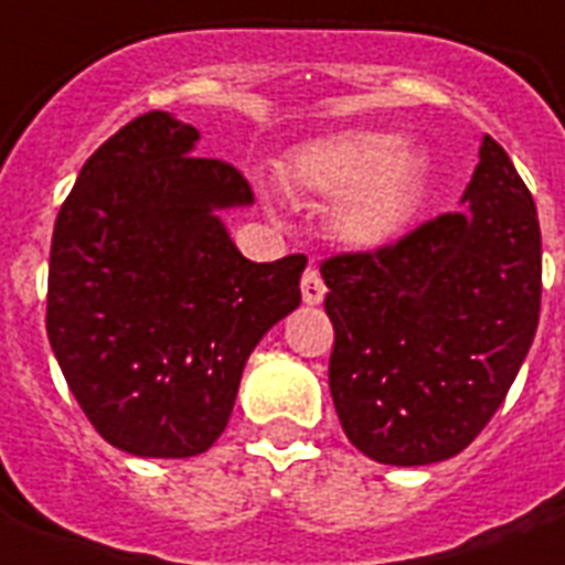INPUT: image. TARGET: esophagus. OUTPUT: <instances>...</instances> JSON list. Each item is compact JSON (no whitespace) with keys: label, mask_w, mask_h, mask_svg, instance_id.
I'll list each match as a JSON object with an SVG mask.
<instances>
[{"label":"esophagus","mask_w":565,"mask_h":565,"mask_svg":"<svg viewBox=\"0 0 565 565\" xmlns=\"http://www.w3.org/2000/svg\"><path fill=\"white\" fill-rule=\"evenodd\" d=\"M322 296H326V281L313 266H308L301 275V299H305V305H319Z\"/></svg>","instance_id":"34e87169"}]
</instances>
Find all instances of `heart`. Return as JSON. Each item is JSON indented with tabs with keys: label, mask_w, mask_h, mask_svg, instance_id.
<instances>
[{
	"label": "heart",
	"mask_w": 565,
	"mask_h": 565,
	"mask_svg": "<svg viewBox=\"0 0 565 565\" xmlns=\"http://www.w3.org/2000/svg\"><path fill=\"white\" fill-rule=\"evenodd\" d=\"M284 179L313 195H337L331 231L340 243L377 252L402 237L416 216L428 161L390 131L343 128L305 140L284 158Z\"/></svg>",
	"instance_id": "1"
}]
</instances>
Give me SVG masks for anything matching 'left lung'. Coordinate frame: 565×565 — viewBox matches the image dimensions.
<instances>
[{
	"mask_svg": "<svg viewBox=\"0 0 565 565\" xmlns=\"http://www.w3.org/2000/svg\"><path fill=\"white\" fill-rule=\"evenodd\" d=\"M377 252L322 260L334 326L328 384L345 437L390 466L460 455L540 326L543 243L531 190L490 135L463 193Z\"/></svg>",
	"mask_w": 565,
	"mask_h": 565,
	"instance_id": "left-lung-1",
	"label": "left lung"
}]
</instances>
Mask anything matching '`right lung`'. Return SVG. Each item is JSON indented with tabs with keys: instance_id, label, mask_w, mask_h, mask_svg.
Listing matches in <instances>:
<instances>
[{
	"instance_id": "1",
	"label": "right lung",
	"mask_w": 565,
	"mask_h": 565,
	"mask_svg": "<svg viewBox=\"0 0 565 565\" xmlns=\"http://www.w3.org/2000/svg\"><path fill=\"white\" fill-rule=\"evenodd\" d=\"M199 131L149 110L75 179L49 252L46 334L90 425L137 457H193L228 425L260 337L299 308L308 257L252 264L216 211L243 172L193 158Z\"/></svg>"
}]
</instances>
